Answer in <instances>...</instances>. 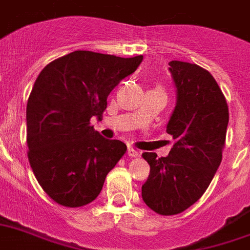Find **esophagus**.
<instances>
[{
    "instance_id": "1",
    "label": "esophagus",
    "mask_w": 250,
    "mask_h": 250,
    "mask_svg": "<svg viewBox=\"0 0 250 250\" xmlns=\"http://www.w3.org/2000/svg\"><path fill=\"white\" fill-rule=\"evenodd\" d=\"M127 154H129V157L135 158L139 155V151L136 150V149H134L133 146H129V148H127Z\"/></svg>"
}]
</instances>
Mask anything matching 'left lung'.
<instances>
[{
	"label": "left lung",
	"mask_w": 250,
	"mask_h": 250,
	"mask_svg": "<svg viewBox=\"0 0 250 250\" xmlns=\"http://www.w3.org/2000/svg\"><path fill=\"white\" fill-rule=\"evenodd\" d=\"M177 102L167 124L174 144L167 157L143 153L150 166L142 197L159 215L187 210L208 189L223 159L229 108L208 70L197 64L169 62Z\"/></svg>",
	"instance_id": "8db88e82"
}]
</instances>
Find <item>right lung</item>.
Returning <instances> with one entry per match:
<instances>
[{
	"instance_id": "add662e5",
	"label": "right lung",
	"mask_w": 250,
	"mask_h": 250,
	"mask_svg": "<svg viewBox=\"0 0 250 250\" xmlns=\"http://www.w3.org/2000/svg\"><path fill=\"white\" fill-rule=\"evenodd\" d=\"M143 55L120 58L76 50L49 63L26 106L27 158L46 195L65 208L92 202L126 146L104 139L91 125L107 96L139 67Z\"/></svg>"
}]
</instances>
